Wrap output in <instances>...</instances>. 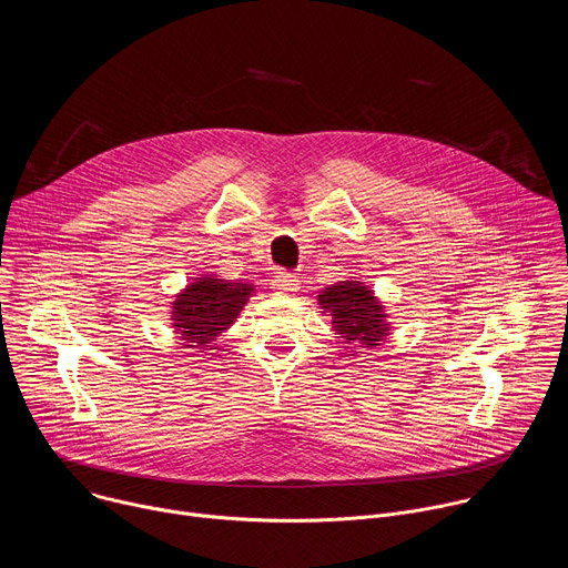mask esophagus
<instances>
[{
    "instance_id": "esophagus-1",
    "label": "esophagus",
    "mask_w": 568,
    "mask_h": 568,
    "mask_svg": "<svg viewBox=\"0 0 568 568\" xmlns=\"http://www.w3.org/2000/svg\"><path fill=\"white\" fill-rule=\"evenodd\" d=\"M272 287L278 292V294H292L298 290V281L296 276L287 274V272H278L274 278H272Z\"/></svg>"
}]
</instances>
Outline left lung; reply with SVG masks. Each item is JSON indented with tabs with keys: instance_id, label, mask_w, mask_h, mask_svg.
<instances>
[{
	"instance_id": "obj_1",
	"label": "left lung",
	"mask_w": 568,
	"mask_h": 568,
	"mask_svg": "<svg viewBox=\"0 0 568 568\" xmlns=\"http://www.w3.org/2000/svg\"><path fill=\"white\" fill-rule=\"evenodd\" d=\"M321 310L331 312L333 328L342 344H362L375 348L388 335V323L382 303L373 290L359 281H342L318 294Z\"/></svg>"
}]
</instances>
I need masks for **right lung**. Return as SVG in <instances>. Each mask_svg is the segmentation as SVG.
Returning a JSON list of instances; mask_svg holds the SVG:
<instances>
[{
	"label": "right lung",
	"mask_w": 568,
	"mask_h": 568,
	"mask_svg": "<svg viewBox=\"0 0 568 568\" xmlns=\"http://www.w3.org/2000/svg\"><path fill=\"white\" fill-rule=\"evenodd\" d=\"M254 285L202 276L186 285L173 303V328L186 348H204L237 318Z\"/></svg>",
	"instance_id": "add662e5"
}]
</instances>
